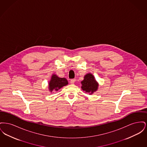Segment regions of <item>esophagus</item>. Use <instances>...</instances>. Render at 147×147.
Instances as JSON below:
<instances>
[{
    "label": "esophagus",
    "mask_w": 147,
    "mask_h": 147,
    "mask_svg": "<svg viewBox=\"0 0 147 147\" xmlns=\"http://www.w3.org/2000/svg\"><path fill=\"white\" fill-rule=\"evenodd\" d=\"M76 79H71V80H70V83H71V84H74V83H75V82H76Z\"/></svg>",
    "instance_id": "1"
}]
</instances>
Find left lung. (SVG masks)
Instances as JSON below:
<instances>
[{
  "label": "left lung",
  "mask_w": 147,
  "mask_h": 147,
  "mask_svg": "<svg viewBox=\"0 0 147 147\" xmlns=\"http://www.w3.org/2000/svg\"><path fill=\"white\" fill-rule=\"evenodd\" d=\"M82 89L89 94H93L98 90V84L95 79V77L91 73L86 74L84 77V80L81 82Z\"/></svg>",
  "instance_id": "obj_1"
}]
</instances>
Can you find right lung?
<instances>
[{
	"mask_svg": "<svg viewBox=\"0 0 147 147\" xmlns=\"http://www.w3.org/2000/svg\"><path fill=\"white\" fill-rule=\"evenodd\" d=\"M68 84L67 80L64 78H59L56 74H53L49 83V91H58L64 86Z\"/></svg>",
	"mask_w": 147,
	"mask_h": 147,
	"instance_id": "1",
	"label": "right lung"
}]
</instances>
